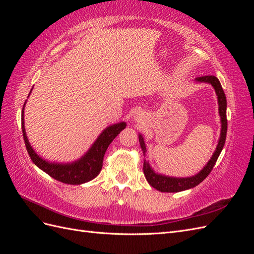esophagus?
Masks as SVG:
<instances>
[{"label": "esophagus", "instance_id": "esophagus-1", "mask_svg": "<svg viewBox=\"0 0 254 254\" xmlns=\"http://www.w3.org/2000/svg\"><path fill=\"white\" fill-rule=\"evenodd\" d=\"M142 118H143V117H142L141 113H136V114L134 115V121H135V122H140V121L142 120Z\"/></svg>", "mask_w": 254, "mask_h": 254}]
</instances>
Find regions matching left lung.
Masks as SVG:
<instances>
[{
	"instance_id": "1",
	"label": "left lung",
	"mask_w": 254,
	"mask_h": 254,
	"mask_svg": "<svg viewBox=\"0 0 254 254\" xmlns=\"http://www.w3.org/2000/svg\"><path fill=\"white\" fill-rule=\"evenodd\" d=\"M196 82H202V83H209L214 88L215 93L217 95V102H218V113L220 117V123H221V128H220V135L218 139V144L216 146V149L213 152L211 159L209 162L203 166L202 170L198 174L191 176V177H186V178H179V177H170L165 176L162 174H159L152 170L149 162L146 159H144V164H143V172L145 175L146 180L148 181L150 186L160 191H163V193H177V191H182L186 190L193 189L199 183L202 182L216 163V161L220 155V152L224 148V145L226 142V135H227V128H228V122H227V98L225 95V92L222 90L221 84L217 77H215L213 75H207V76H201V77H197L195 79ZM139 142L141 145V148L143 151V155L146 158V145L144 142V137L141 133H139Z\"/></svg>"
}]
</instances>
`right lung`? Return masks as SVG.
<instances>
[{
	"label": "right lung",
	"instance_id": "1",
	"mask_svg": "<svg viewBox=\"0 0 254 254\" xmlns=\"http://www.w3.org/2000/svg\"><path fill=\"white\" fill-rule=\"evenodd\" d=\"M32 90H30L29 94L32 93ZM25 104L26 101L22 109V132L23 137H24V142L28 155L30 159L33 160L35 165L39 167L41 171L50 175L52 178L56 179L60 182H64L65 184L78 186V184H82L93 180L95 177L101 173V170L103 167L104 156L107 148H108V146L111 144V142L115 137H117V135L122 131V130H124L127 126L125 122H121L106 127L102 131V133L98 135L95 142L92 144L88 151L84 153L81 158L73 161V162H50V161L45 160L38 155L27 139L24 126Z\"/></svg>",
	"mask_w": 254,
	"mask_h": 254
}]
</instances>
